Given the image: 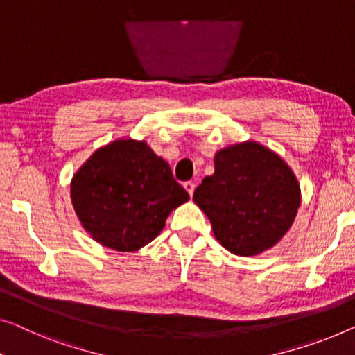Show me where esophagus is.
I'll list each match as a JSON object with an SVG mask.
<instances>
[{
  "instance_id": "obj_1",
  "label": "esophagus",
  "mask_w": 355,
  "mask_h": 355,
  "mask_svg": "<svg viewBox=\"0 0 355 355\" xmlns=\"http://www.w3.org/2000/svg\"><path fill=\"white\" fill-rule=\"evenodd\" d=\"M183 187H184V189H187L189 196H193L194 188H196V183H194V182H184Z\"/></svg>"
}]
</instances>
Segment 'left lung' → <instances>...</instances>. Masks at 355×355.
I'll return each mask as SVG.
<instances>
[{"label": "left lung", "mask_w": 355, "mask_h": 355, "mask_svg": "<svg viewBox=\"0 0 355 355\" xmlns=\"http://www.w3.org/2000/svg\"><path fill=\"white\" fill-rule=\"evenodd\" d=\"M216 241L234 255H258L282 239L300 207L295 173L268 148L245 141L216 153L215 173L196 188Z\"/></svg>", "instance_id": "8db88e82"}]
</instances>
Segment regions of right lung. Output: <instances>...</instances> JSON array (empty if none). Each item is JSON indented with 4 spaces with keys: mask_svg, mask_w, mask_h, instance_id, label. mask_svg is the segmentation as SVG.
<instances>
[{
    "mask_svg": "<svg viewBox=\"0 0 355 355\" xmlns=\"http://www.w3.org/2000/svg\"><path fill=\"white\" fill-rule=\"evenodd\" d=\"M188 199L171 166L132 139L100 148L71 180V202L84 230L118 252L151 242Z\"/></svg>",
    "mask_w": 355,
    "mask_h": 355,
    "instance_id": "1",
    "label": "right lung"
}]
</instances>
